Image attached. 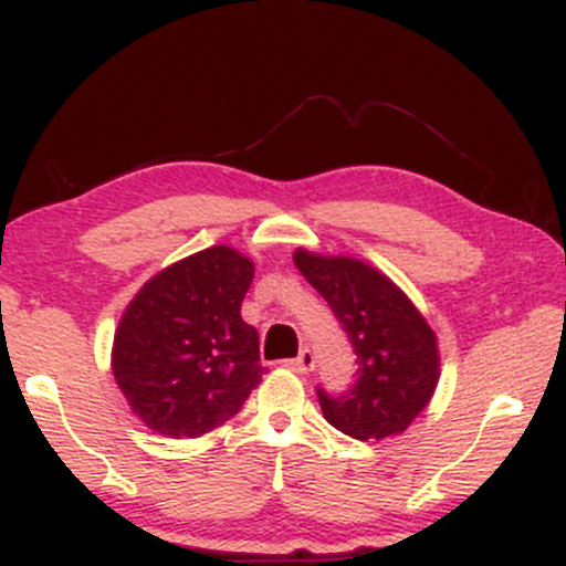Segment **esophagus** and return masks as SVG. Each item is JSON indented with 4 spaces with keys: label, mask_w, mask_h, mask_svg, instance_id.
<instances>
[{
    "label": "esophagus",
    "mask_w": 566,
    "mask_h": 566,
    "mask_svg": "<svg viewBox=\"0 0 566 566\" xmlns=\"http://www.w3.org/2000/svg\"><path fill=\"white\" fill-rule=\"evenodd\" d=\"M287 367L292 369V373H297V375H308L311 369L316 367V359H314V354H311V348H303L301 354L295 356V359L287 361Z\"/></svg>",
    "instance_id": "34e87169"
}]
</instances>
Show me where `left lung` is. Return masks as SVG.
Segmentation results:
<instances>
[{
    "label": "left lung",
    "mask_w": 566,
    "mask_h": 566,
    "mask_svg": "<svg viewBox=\"0 0 566 566\" xmlns=\"http://www.w3.org/2000/svg\"><path fill=\"white\" fill-rule=\"evenodd\" d=\"M292 261L335 311L359 365L348 394L316 391L327 423L359 441L407 431L439 382V343L423 314L365 261L308 250Z\"/></svg>",
    "instance_id": "left-lung-1"
}]
</instances>
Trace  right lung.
<instances>
[{
	"label": "right lung",
	"instance_id": "1",
	"mask_svg": "<svg viewBox=\"0 0 566 566\" xmlns=\"http://www.w3.org/2000/svg\"><path fill=\"white\" fill-rule=\"evenodd\" d=\"M255 265L216 244L138 290L114 333L112 369L143 426L197 439L231 420L263 378L258 329L242 319Z\"/></svg>",
	"mask_w": 566,
	"mask_h": 566
}]
</instances>
